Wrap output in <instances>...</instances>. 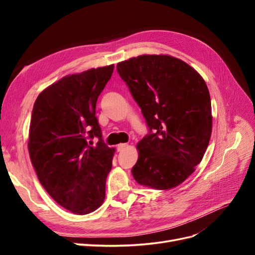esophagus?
<instances>
[{
	"label": "esophagus",
	"instance_id": "obj_1",
	"mask_svg": "<svg viewBox=\"0 0 255 255\" xmlns=\"http://www.w3.org/2000/svg\"><path fill=\"white\" fill-rule=\"evenodd\" d=\"M128 146V143H120V144H118V146H117V151L118 152H120V151H123L125 150L126 148Z\"/></svg>",
	"mask_w": 255,
	"mask_h": 255
}]
</instances>
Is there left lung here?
Instances as JSON below:
<instances>
[{
    "label": "left lung",
    "instance_id": "obj_1",
    "mask_svg": "<svg viewBox=\"0 0 255 255\" xmlns=\"http://www.w3.org/2000/svg\"><path fill=\"white\" fill-rule=\"evenodd\" d=\"M117 71L149 128L138 143L134 179L156 189L177 186L195 171L210 142L212 106L204 80L168 55L130 58L119 63Z\"/></svg>",
    "mask_w": 255,
    "mask_h": 255
}]
</instances>
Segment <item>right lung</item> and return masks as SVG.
Here are the masks:
<instances>
[{"label": "right lung", "instance_id": "1", "mask_svg": "<svg viewBox=\"0 0 255 255\" xmlns=\"http://www.w3.org/2000/svg\"><path fill=\"white\" fill-rule=\"evenodd\" d=\"M113 71L111 65L65 76L44 89L34 104L30 160L48 194L76 215L96 211L105 199L115 150L103 141L96 105ZM94 137L98 138L96 146Z\"/></svg>", "mask_w": 255, "mask_h": 255}]
</instances>
